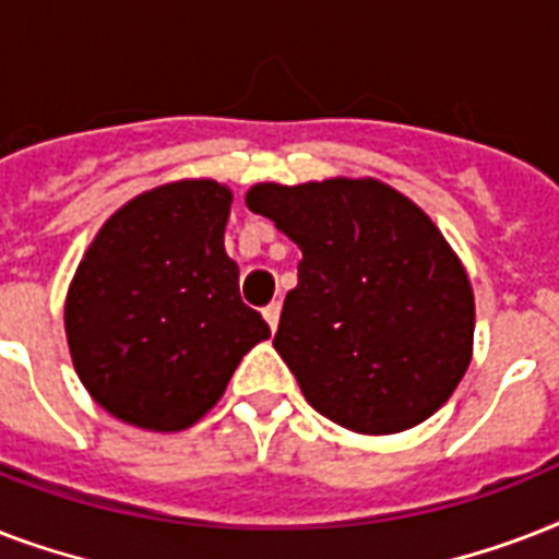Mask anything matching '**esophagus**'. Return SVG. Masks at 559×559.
Here are the masks:
<instances>
[{
    "mask_svg": "<svg viewBox=\"0 0 559 559\" xmlns=\"http://www.w3.org/2000/svg\"><path fill=\"white\" fill-rule=\"evenodd\" d=\"M263 319H266V324H270V331H275V328H278V319H281L278 301H272L270 307H263Z\"/></svg>",
    "mask_w": 559,
    "mask_h": 559,
    "instance_id": "esophagus-1",
    "label": "esophagus"
}]
</instances>
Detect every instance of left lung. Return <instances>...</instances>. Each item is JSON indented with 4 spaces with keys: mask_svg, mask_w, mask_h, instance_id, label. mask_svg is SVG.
Masks as SVG:
<instances>
[{
    "mask_svg": "<svg viewBox=\"0 0 559 559\" xmlns=\"http://www.w3.org/2000/svg\"><path fill=\"white\" fill-rule=\"evenodd\" d=\"M246 205L301 249L272 345L307 403L359 435L435 415L473 359L476 301L429 214L373 177L258 182Z\"/></svg>",
    "mask_w": 559,
    "mask_h": 559,
    "instance_id": "1",
    "label": "left lung"
}]
</instances>
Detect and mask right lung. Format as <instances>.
<instances>
[{
  "mask_svg": "<svg viewBox=\"0 0 559 559\" xmlns=\"http://www.w3.org/2000/svg\"><path fill=\"white\" fill-rule=\"evenodd\" d=\"M231 191L179 179L100 226L66 293V342L83 389L147 432H182L217 406L270 324L240 301L226 254Z\"/></svg>",
  "mask_w": 559,
  "mask_h": 559,
  "instance_id": "add662e5",
  "label": "right lung"
}]
</instances>
